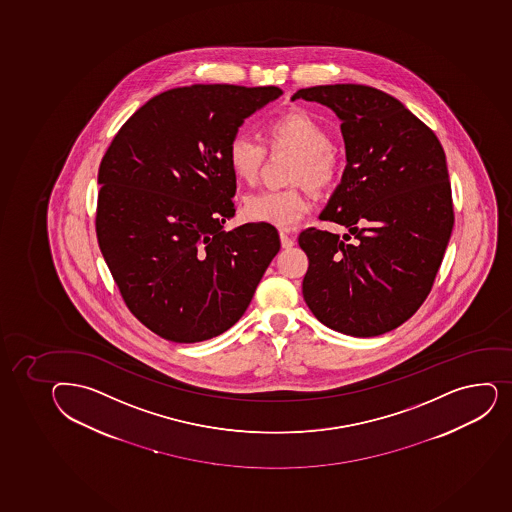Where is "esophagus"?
Here are the masks:
<instances>
[{"label":"esophagus","mask_w":512,"mask_h":512,"mask_svg":"<svg viewBox=\"0 0 512 512\" xmlns=\"http://www.w3.org/2000/svg\"><path fill=\"white\" fill-rule=\"evenodd\" d=\"M294 238L289 237V233L280 232V245L282 248L294 247Z\"/></svg>","instance_id":"1"}]
</instances>
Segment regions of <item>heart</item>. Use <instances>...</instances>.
<instances>
[{"instance_id":"obj_1","label":"heart","mask_w":512,"mask_h":512,"mask_svg":"<svg viewBox=\"0 0 512 512\" xmlns=\"http://www.w3.org/2000/svg\"><path fill=\"white\" fill-rule=\"evenodd\" d=\"M265 141L272 151H292L299 161L292 174V183L322 191L336 181L338 156L332 149V137L322 122L306 111H289L272 117L264 127ZM227 159L233 173L247 183L259 178L267 159V146L259 137L235 132L227 148ZM311 205L301 190H264L245 201L248 220L265 223L280 230H292L309 213Z\"/></svg>"}]
</instances>
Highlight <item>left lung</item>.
I'll list each match as a JSON object with an SVG mask.
<instances>
[{"label":"left lung","mask_w":512,"mask_h":512,"mask_svg":"<svg viewBox=\"0 0 512 512\" xmlns=\"http://www.w3.org/2000/svg\"><path fill=\"white\" fill-rule=\"evenodd\" d=\"M296 99L336 112L348 159L319 218L344 225L349 235L339 240L314 227L299 235L309 259L304 301L324 326L348 336L393 331L430 294L454 228L442 144L375 87L317 85L297 90Z\"/></svg>","instance_id":"obj_1"}]
</instances>
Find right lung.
<instances>
[{
    "label": "right lung",
    "mask_w": 512,
    "mask_h": 512,
    "mask_svg": "<svg viewBox=\"0 0 512 512\" xmlns=\"http://www.w3.org/2000/svg\"><path fill=\"white\" fill-rule=\"evenodd\" d=\"M274 85L166 90L132 114L99 168L95 232L129 311L173 343H200L247 311L280 250L265 223L223 230L237 178L227 148Z\"/></svg>",
    "instance_id": "add662e5"
}]
</instances>
